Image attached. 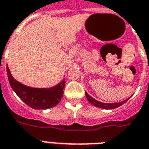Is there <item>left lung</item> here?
<instances>
[{
  "instance_id": "left-lung-1",
  "label": "left lung",
  "mask_w": 149,
  "mask_h": 149,
  "mask_svg": "<svg viewBox=\"0 0 149 149\" xmlns=\"http://www.w3.org/2000/svg\"><path fill=\"white\" fill-rule=\"evenodd\" d=\"M85 95L87 99H88V100L91 103V104H93V105L95 106V107H97L102 108V109H107H107L108 110H111V109H115V108L116 107H119L120 106L125 104L128 100L131 97H129L128 99L125 100H123V101L122 102H119V103H110H110H108V104H107V103H102V102L98 101V100H95L94 98L92 97H91L87 92H85Z\"/></svg>"
}]
</instances>
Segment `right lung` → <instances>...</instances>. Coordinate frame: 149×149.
<instances>
[{
	"instance_id": "1",
	"label": "right lung",
	"mask_w": 149,
	"mask_h": 149,
	"mask_svg": "<svg viewBox=\"0 0 149 149\" xmlns=\"http://www.w3.org/2000/svg\"><path fill=\"white\" fill-rule=\"evenodd\" d=\"M7 73L11 88L17 95L30 107L35 110H46L57 105L63 96L65 79L49 88H35L26 86L13 78L8 66Z\"/></svg>"
}]
</instances>
